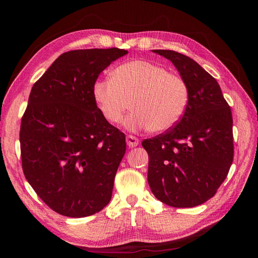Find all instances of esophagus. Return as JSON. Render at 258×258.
Here are the masks:
<instances>
[{"mask_svg": "<svg viewBox=\"0 0 258 258\" xmlns=\"http://www.w3.org/2000/svg\"><path fill=\"white\" fill-rule=\"evenodd\" d=\"M126 142L129 147H136L139 145V139L136 138L135 136H127Z\"/></svg>", "mask_w": 258, "mask_h": 258, "instance_id": "esophagus-1", "label": "esophagus"}]
</instances>
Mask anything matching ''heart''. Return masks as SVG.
<instances>
[{"instance_id":"obj_1","label":"heart","mask_w":258,"mask_h":258,"mask_svg":"<svg viewBox=\"0 0 258 258\" xmlns=\"http://www.w3.org/2000/svg\"><path fill=\"white\" fill-rule=\"evenodd\" d=\"M92 95L108 122H119L131 102L134 112L124 119V127L154 132L172 128L183 116L189 97L181 76L144 59L115 68L111 79L95 83Z\"/></svg>"}]
</instances>
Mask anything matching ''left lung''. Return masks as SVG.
Listing matches in <instances>:
<instances>
[{
    "instance_id": "left-lung-1",
    "label": "left lung",
    "mask_w": 258,
    "mask_h": 258,
    "mask_svg": "<svg viewBox=\"0 0 258 258\" xmlns=\"http://www.w3.org/2000/svg\"><path fill=\"white\" fill-rule=\"evenodd\" d=\"M169 59L188 88V104L175 126L145 139L147 181L154 196L174 208H192L212 198L233 159L231 110L212 75L173 50L155 49Z\"/></svg>"
}]
</instances>
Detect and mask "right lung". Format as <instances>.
I'll return each instance as SVG.
<instances>
[{
    "label": "right lung",
    "mask_w": 258,
    "mask_h": 258,
    "mask_svg": "<svg viewBox=\"0 0 258 258\" xmlns=\"http://www.w3.org/2000/svg\"><path fill=\"white\" fill-rule=\"evenodd\" d=\"M127 53L64 52L31 89L19 135L22 170L37 196L61 215H92L112 198L126 137L101 114L92 88L100 73Z\"/></svg>",
    "instance_id": "1"
}]
</instances>
